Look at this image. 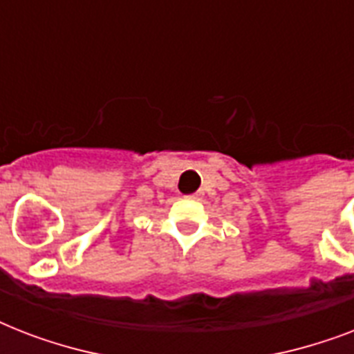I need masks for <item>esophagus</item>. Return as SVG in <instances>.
I'll list each match as a JSON object with an SVG mask.
<instances>
[{
	"instance_id": "obj_1",
	"label": "esophagus",
	"mask_w": 354,
	"mask_h": 354,
	"mask_svg": "<svg viewBox=\"0 0 354 354\" xmlns=\"http://www.w3.org/2000/svg\"><path fill=\"white\" fill-rule=\"evenodd\" d=\"M189 198H191V200H198V198H200V194H198V193H194V194H189Z\"/></svg>"
}]
</instances>
